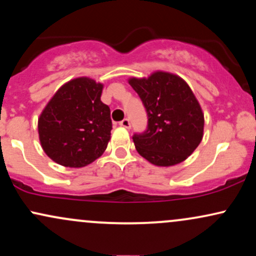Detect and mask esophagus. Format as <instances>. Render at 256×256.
Instances as JSON below:
<instances>
[{
    "mask_svg": "<svg viewBox=\"0 0 256 256\" xmlns=\"http://www.w3.org/2000/svg\"><path fill=\"white\" fill-rule=\"evenodd\" d=\"M119 125H120V126H122V128H131V122H130V119L125 118L124 120H122V122H119Z\"/></svg>",
    "mask_w": 256,
    "mask_h": 256,
    "instance_id": "esophagus-1",
    "label": "esophagus"
}]
</instances>
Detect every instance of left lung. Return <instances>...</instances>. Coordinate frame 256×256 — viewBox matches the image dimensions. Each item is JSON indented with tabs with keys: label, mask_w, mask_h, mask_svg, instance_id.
Instances as JSON below:
<instances>
[{
	"label": "left lung",
	"mask_w": 256,
	"mask_h": 256,
	"mask_svg": "<svg viewBox=\"0 0 256 256\" xmlns=\"http://www.w3.org/2000/svg\"><path fill=\"white\" fill-rule=\"evenodd\" d=\"M128 83L146 112V131L134 134L143 158L158 166L177 165L198 148L204 136V113L192 89L182 78L155 72Z\"/></svg>",
	"instance_id": "8db88e82"
}]
</instances>
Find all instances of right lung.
I'll return each mask as SVG.
<instances>
[{
    "instance_id": "right-lung-1",
    "label": "right lung",
    "mask_w": 256,
    "mask_h": 256,
    "mask_svg": "<svg viewBox=\"0 0 256 256\" xmlns=\"http://www.w3.org/2000/svg\"><path fill=\"white\" fill-rule=\"evenodd\" d=\"M104 85L77 78L56 91L38 119L43 150L66 167H84L104 154L110 138V110L101 101Z\"/></svg>"
}]
</instances>
